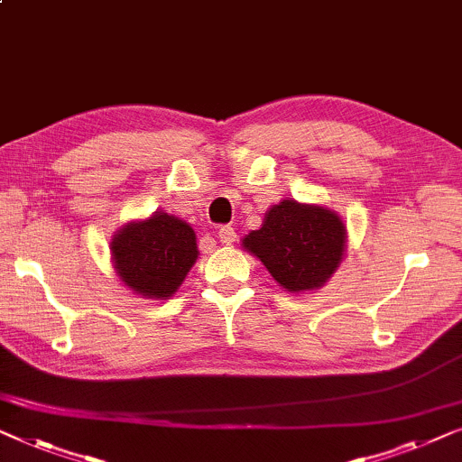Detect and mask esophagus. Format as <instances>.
<instances>
[{
	"label": "esophagus",
	"instance_id": "esophagus-1",
	"mask_svg": "<svg viewBox=\"0 0 462 462\" xmlns=\"http://www.w3.org/2000/svg\"><path fill=\"white\" fill-rule=\"evenodd\" d=\"M217 236L224 245H232L234 240H236V232H234L232 226H222V228L217 230Z\"/></svg>",
	"mask_w": 462,
	"mask_h": 462
}]
</instances>
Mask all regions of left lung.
Here are the masks:
<instances>
[{"mask_svg":"<svg viewBox=\"0 0 462 462\" xmlns=\"http://www.w3.org/2000/svg\"><path fill=\"white\" fill-rule=\"evenodd\" d=\"M243 246L262 262L289 293L324 287L346 257L347 230L335 211L293 199L272 205L259 230Z\"/></svg>","mask_w":462,"mask_h":462,"instance_id":"8db88e82","label":"left lung"}]
</instances>
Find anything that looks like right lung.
<instances>
[{
  "instance_id": "obj_1",
  "label": "right lung",
  "mask_w": 462,
  "mask_h": 462,
  "mask_svg": "<svg viewBox=\"0 0 462 462\" xmlns=\"http://www.w3.org/2000/svg\"><path fill=\"white\" fill-rule=\"evenodd\" d=\"M110 253L116 274L135 295L169 299L197 262V234L184 219L154 211L116 230Z\"/></svg>"
}]
</instances>
